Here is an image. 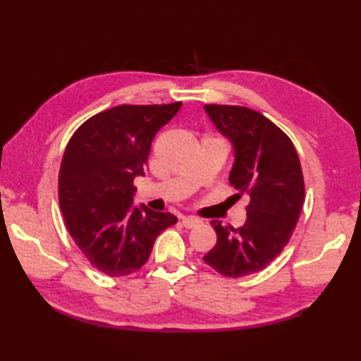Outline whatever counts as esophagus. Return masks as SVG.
<instances>
[{"mask_svg": "<svg viewBox=\"0 0 361 361\" xmlns=\"http://www.w3.org/2000/svg\"><path fill=\"white\" fill-rule=\"evenodd\" d=\"M200 224H202V220L197 219V217H183V226L188 228V229L195 228Z\"/></svg>", "mask_w": 361, "mask_h": 361, "instance_id": "obj_1", "label": "esophagus"}]
</instances>
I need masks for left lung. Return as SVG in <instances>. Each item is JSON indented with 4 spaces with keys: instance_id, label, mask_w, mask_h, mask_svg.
<instances>
[{
    "instance_id": "8db88e82",
    "label": "left lung",
    "mask_w": 361,
    "mask_h": 361,
    "mask_svg": "<svg viewBox=\"0 0 361 361\" xmlns=\"http://www.w3.org/2000/svg\"><path fill=\"white\" fill-rule=\"evenodd\" d=\"M204 111L233 144L229 183L250 204L240 228L211 221L217 243L203 260L228 278H243L264 270L288 243L304 203L302 169L293 142L264 114L216 104Z\"/></svg>"
}]
</instances>
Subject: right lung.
<instances>
[{
	"mask_svg": "<svg viewBox=\"0 0 361 361\" xmlns=\"http://www.w3.org/2000/svg\"><path fill=\"white\" fill-rule=\"evenodd\" d=\"M181 102L119 105L75 130L59 173L65 225L99 271L121 278L147 262L157 237L176 224L169 212L133 206V180L144 175L152 141Z\"/></svg>",
	"mask_w": 361,
	"mask_h": 361,
	"instance_id": "1",
	"label": "right lung"
}]
</instances>
